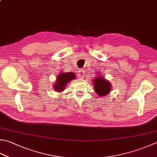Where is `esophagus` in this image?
<instances>
[{
    "mask_svg": "<svg viewBox=\"0 0 157 157\" xmlns=\"http://www.w3.org/2000/svg\"><path fill=\"white\" fill-rule=\"evenodd\" d=\"M84 75H85V71L84 69H81L78 70V76L79 78H83L84 77Z\"/></svg>",
    "mask_w": 157,
    "mask_h": 157,
    "instance_id": "34e87169",
    "label": "esophagus"
}]
</instances>
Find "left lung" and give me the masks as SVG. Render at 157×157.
Returning a JSON list of instances; mask_svg holds the SVG:
<instances>
[{"instance_id": "left-lung-1", "label": "left lung", "mask_w": 157, "mask_h": 157, "mask_svg": "<svg viewBox=\"0 0 157 157\" xmlns=\"http://www.w3.org/2000/svg\"><path fill=\"white\" fill-rule=\"evenodd\" d=\"M94 86L95 92L101 97L105 96L108 94L112 88L110 83L100 76L94 80Z\"/></svg>"}]
</instances>
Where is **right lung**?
Instances as JSON below:
<instances>
[{
  "mask_svg": "<svg viewBox=\"0 0 157 157\" xmlns=\"http://www.w3.org/2000/svg\"><path fill=\"white\" fill-rule=\"evenodd\" d=\"M75 78V75L73 73H63L58 76L56 84H54L55 90L61 92L64 90L65 86L71 80Z\"/></svg>",
  "mask_w": 157,
  "mask_h": 157,
  "instance_id": "right-lung-1",
  "label": "right lung"
}]
</instances>
